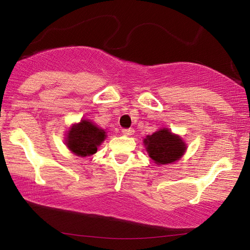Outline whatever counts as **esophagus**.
<instances>
[{
	"mask_svg": "<svg viewBox=\"0 0 250 250\" xmlns=\"http://www.w3.org/2000/svg\"><path fill=\"white\" fill-rule=\"evenodd\" d=\"M122 133H124L125 135H126V137H129V135H132L134 133V130L133 129H122Z\"/></svg>",
	"mask_w": 250,
	"mask_h": 250,
	"instance_id": "34e87169",
	"label": "esophagus"
}]
</instances>
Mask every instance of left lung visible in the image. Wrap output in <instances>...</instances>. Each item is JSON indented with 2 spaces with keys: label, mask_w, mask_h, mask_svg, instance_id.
<instances>
[{
  "label": "left lung",
  "mask_w": 250,
  "mask_h": 250,
  "mask_svg": "<svg viewBox=\"0 0 250 250\" xmlns=\"http://www.w3.org/2000/svg\"><path fill=\"white\" fill-rule=\"evenodd\" d=\"M146 149L156 164H168L179 160L186 151L185 143L180 135L164 128L145 139Z\"/></svg>",
  "instance_id": "8db88e82"
}]
</instances>
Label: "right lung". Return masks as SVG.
<instances>
[{
    "instance_id": "add662e5",
    "label": "right lung",
    "mask_w": 250,
    "mask_h": 250,
    "mask_svg": "<svg viewBox=\"0 0 250 250\" xmlns=\"http://www.w3.org/2000/svg\"><path fill=\"white\" fill-rule=\"evenodd\" d=\"M105 131L89 120H82L70 126L67 133L66 146L78 156L95 154L98 146L104 141Z\"/></svg>"
}]
</instances>
